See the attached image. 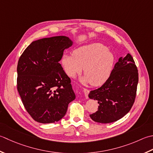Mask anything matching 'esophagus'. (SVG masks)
<instances>
[{
	"instance_id": "esophagus-1",
	"label": "esophagus",
	"mask_w": 153,
	"mask_h": 153,
	"mask_svg": "<svg viewBox=\"0 0 153 153\" xmlns=\"http://www.w3.org/2000/svg\"><path fill=\"white\" fill-rule=\"evenodd\" d=\"M83 92H84V94H85V98H86V99H88V94H89L90 91H89V90H88V89H86V88H84V90H83Z\"/></svg>"
}]
</instances>
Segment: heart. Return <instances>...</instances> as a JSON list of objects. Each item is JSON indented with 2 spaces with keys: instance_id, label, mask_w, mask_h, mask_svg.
Returning a JSON list of instances; mask_svg holds the SVG:
<instances>
[{
  "instance_id": "1",
  "label": "heart",
  "mask_w": 153,
  "mask_h": 153,
  "mask_svg": "<svg viewBox=\"0 0 153 153\" xmlns=\"http://www.w3.org/2000/svg\"><path fill=\"white\" fill-rule=\"evenodd\" d=\"M114 54L107 47L100 43L84 45L74 50L72 55H64L61 64L70 77L80 74L84 68L85 76L81 79L84 85L100 86L106 82L113 70Z\"/></svg>"
}]
</instances>
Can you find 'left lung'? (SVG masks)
I'll list each match as a JSON object with an SVG mask.
<instances>
[{
	"instance_id": "left-lung-1",
	"label": "left lung",
	"mask_w": 153,
	"mask_h": 153,
	"mask_svg": "<svg viewBox=\"0 0 153 153\" xmlns=\"http://www.w3.org/2000/svg\"><path fill=\"white\" fill-rule=\"evenodd\" d=\"M138 81V70L132 56L128 53L120 57L106 82L89 93V98L99 104L98 111L90 114V118L109 123L126 116L135 102Z\"/></svg>"
}]
</instances>
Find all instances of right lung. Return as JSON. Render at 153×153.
Segmentation results:
<instances>
[{"mask_svg": "<svg viewBox=\"0 0 153 153\" xmlns=\"http://www.w3.org/2000/svg\"><path fill=\"white\" fill-rule=\"evenodd\" d=\"M73 42L67 36H55L32 42L17 66V89L25 108L39 123H55L66 114L75 99L71 79L59 63Z\"/></svg>", "mask_w": 153, "mask_h": 153, "instance_id": "obj_1", "label": "right lung"}]
</instances>
